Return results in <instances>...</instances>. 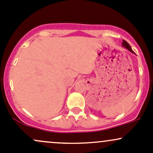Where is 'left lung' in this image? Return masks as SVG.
<instances>
[{
  "mask_svg": "<svg viewBox=\"0 0 153 153\" xmlns=\"http://www.w3.org/2000/svg\"><path fill=\"white\" fill-rule=\"evenodd\" d=\"M122 46L124 47H125L126 49H127V50H129V52H131V53H134V52H133L132 50H131L130 45H129V44H128V43L127 42L125 41V40H123V42H122Z\"/></svg>",
  "mask_w": 153,
  "mask_h": 153,
  "instance_id": "obj_1",
  "label": "left lung"
}]
</instances>
